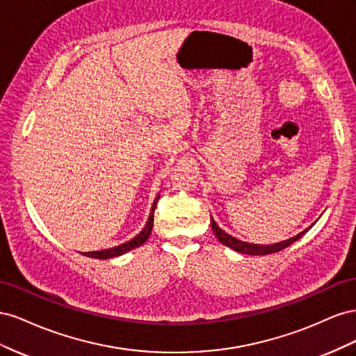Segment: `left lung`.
<instances>
[{"mask_svg":"<svg viewBox=\"0 0 356 356\" xmlns=\"http://www.w3.org/2000/svg\"><path fill=\"white\" fill-rule=\"evenodd\" d=\"M312 225H314V224H312ZM312 225H310V227H312ZM211 227H212L215 236H217V239H218L222 245L229 246V248H232V250L238 251V252L248 254V255H267V254H275V252H277V251H282L284 248H286V246H289L291 243H294L296 241H298V239L301 238V236H303L305 233H307L309 229H310V227H309V229H306L305 232H301V233H298L297 236H294V238H291V239L284 241V242L273 243V245H255V243L242 242V241H239V239L233 238V236L227 234L224 230H221V229L218 227L217 222L213 221L212 217H211Z\"/></svg>","mask_w":356,"mask_h":356,"instance_id":"8db88e82","label":"left lung"}]
</instances>
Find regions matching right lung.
<instances>
[{
    "instance_id": "1",
    "label": "right lung",
    "mask_w": 356,
    "mask_h": 356,
    "mask_svg": "<svg viewBox=\"0 0 356 356\" xmlns=\"http://www.w3.org/2000/svg\"><path fill=\"white\" fill-rule=\"evenodd\" d=\"M157 200H159V196L156 197V200H154V203H153L152 213H149V217H148V221H147V224H145L144 230H143L141 233H139V234L136 236V238H134L132 241H129V242H126V243H122V245H118V246L110 248V250L93 251V252H84V255H86V257H92V258H99V260H106V258L118 257V255H122V254H124V252H127V251L135 250V248H138V246H141V245L148 239L149 233H152V230H153L154 209H156V207H157Z\"/></svg>"
}]
</instances>
